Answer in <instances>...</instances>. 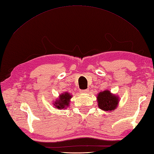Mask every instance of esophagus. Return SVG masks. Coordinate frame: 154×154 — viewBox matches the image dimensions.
<instances>
[{
	"label": "esophagus",
	"mask_w": 154,
	"mask_h": 154,
	"mask_svg": "<svg viewBox=\"0 0 154 154\" xmlns=\"http://www.w3.org/2000/svg\"><path fill=\"white\" fill-rule=\"evenodd\" d=\"M88 91H89L88 89H83L80 91L81 93H88Z\"/></svg>",
	"instance_id": "esophagus-1"
}]
</instances>
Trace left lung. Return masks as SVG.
I'll return each mask as SVG.
<instances>
[{
    "label": "left lung",
    "mask_w": 154,
    "mask_h": 154,
    "mask_svg": "<svg viewBox=\"0 0 154 154\" xmlns=\"http://www.w3.org/2000/svg\"><path fill=\"white\" fill-rule=\"evenodd\" d=\"M97 98L98 101V106L101 110L113 111L118 106V97L112 95L108 90L98 93Z\"/></svg>",
    "instance_id": "8db88e82"
}]
</instances>
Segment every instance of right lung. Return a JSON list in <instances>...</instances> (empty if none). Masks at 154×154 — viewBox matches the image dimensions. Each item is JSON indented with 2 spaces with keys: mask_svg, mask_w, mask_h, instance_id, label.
<instances>
[{
  "mask_svg": "<svg viewBox=\"0 0 154 154\" xmlns=\"http://www.w3.org/2000/svg\"><path fill=\"white\" fill-rule=\"evenodd\" d=\"M72 95H70V93H65L59 96V99L57 100L55 102L54 104L56 108L59 109L66 108V106H69L70 99H71Z\"/></svg>",
  "mask_w": 154,
  "mask_h": 154,
  "instance_id": "obj_1",
  "label": "right lung"
}]
</instances>
